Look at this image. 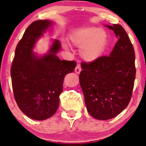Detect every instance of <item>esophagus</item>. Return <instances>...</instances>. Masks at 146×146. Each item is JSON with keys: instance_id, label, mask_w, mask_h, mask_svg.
<instances>
[{"instance_id": "obj_1", "label": "esophagus", "mask_w": 146, "mask_h": 146, "mask_svg": "<svg viewBox=\"0 0 146 146\" xmlns=\"http://www.w3.org/2000/svg\"><path fill=\"white\" fill-rule=\"evenodd\" d=\"M81 71H82L81 66H80L79 64H78V65H77V66H76V67H75V73H76L77 74H79V73H80V72H81Z\"/></svg>"}]
</instances>
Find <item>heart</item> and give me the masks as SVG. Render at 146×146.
I'll list each match as a JSON object with an SVG mask.
<instances>
[{
  "label": "heart",
  "mask_w": 146,
  "mask_h": 146,
  "mask_svg": "<svg viewBox=\"0 0 146 146\" xmlns=\"http://www.w3.org/2000/svg\"><path fill=\"white\" fill-rule=\"evenodd\" d=\"M69 38L72 44L80 47V56L88 62H93L101 58L108 44L106 32L96 27L79 28L70 34Z\"/></svg>",
  "instance_id": "obj_1"
}]
</instances>
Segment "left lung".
<instances>
[{"mask_svg":"<svg viewBox=\"0 0 146 146\" xmlns=\"http://www.w3.org/2000/svg\"><path fill=\"white\" fill-rule=\"evenodd\" d=\"M119 38L109 56L82 62L80 83L88 113L99 120L116 117L132 98L136 68L133 46L120 25H107Z\"/></svg>","mask_w":146,"mask_h":146,"instance_id":"left-lung-1","label":"left lung"}]
</instances>
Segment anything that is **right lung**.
Listing matches in <instances>:
<instances>
[{
    "instance_id": "1",
    "label": "right lung",
    "mask_w": 146,
    "mask_h": 146,
    "mask_svg": "<svg viewBox=\"0 0 146 146\" xmlns=\"http://www.w3.org/2000/svg\"><path fill=\"white\" fill-rule=\"evenodd\" d=\"M52 21L38 20L25 31L15 51L11 78L15 100L23 113L35 120L54 115L59 106L65 75L73 73L76 62L60 60V42L53 41L48 53L38 56L32 50Z\"/></svg>"
}]
</instances>
